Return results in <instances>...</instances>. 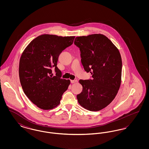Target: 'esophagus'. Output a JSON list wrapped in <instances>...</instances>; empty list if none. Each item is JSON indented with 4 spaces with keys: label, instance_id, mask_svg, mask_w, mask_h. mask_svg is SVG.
I'll return each instance as SVG.
<instances>
[{
    "label": "esophagus",
    "instance_id": "obj_1",
    "mask_svg": "<svg viewBox=\"0 0 149 149\" xmlns=\"http://www.w3.org/2000/svg\"><path fill=\"white\" fill-rule=\"evenodd\" d=\"M71 83H76V82H77L78 81V80H71Z\"/></svg>",
    "mask_w": 149,
    "mask_h": 149
}]
</instances>
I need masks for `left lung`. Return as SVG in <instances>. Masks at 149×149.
I'll return each instance as SVG.
<instances>
[{
	"instance_id": "1",
	"label": "left lung",
	"mask_w": 149,
	"mask_h": 149,
	"mask_svg": "<svg viewBox=\"0 0 149 149\" xmlns=\"http://www.w3.org/2000/svg\"><path fill=\"white\" fill-rule=\"evenodd\" d=\"M74 44L80 51L81 62L92 79L79 80L83 86L77 95L80 106L98 111L109 104L120 87L122 59L120 53L106 36L94 34L77 37Z\"/></svg>"
}]
</instances>
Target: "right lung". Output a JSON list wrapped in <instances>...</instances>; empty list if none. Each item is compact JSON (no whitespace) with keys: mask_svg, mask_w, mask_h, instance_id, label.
Instances as JSON below:
<instances>
[{"mask_svg":"<svg viewBox=\"0 0 149 149\" xmlns=\"http://www.w3.org/2000/svg\"><path fill=\"white\" fill-rule=\"evenodd\" d=\"M75 36L42 35L29 43L22 54L19 76L23 92L29 99L42 109L57 106L68 88L70 80L61 78L57 67L61 52L71 46ZM56 72L52 77V69Z\"/></svg>","mask_w":149,"mask_h":149,"instance_id":"add662e5","label":"right lung"}]
</instances>
